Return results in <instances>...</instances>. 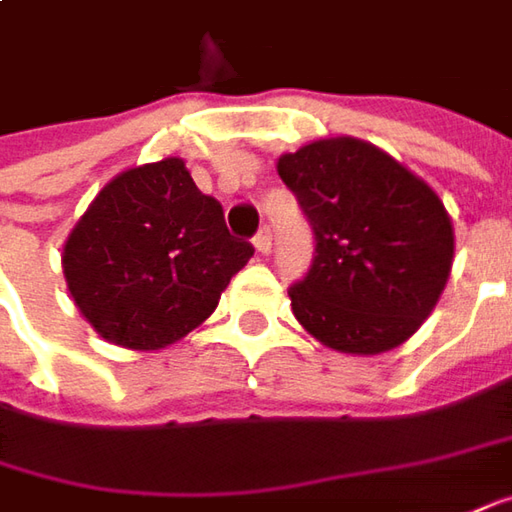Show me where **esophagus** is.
<instances>
[{
    "label": "esophagus",
    "instance_id": "34e87169",
    "mask_svg": "<svg viewBox=\"0 0 512 512\" xmlns=\"http://www.w3.org/2000/svg\"><path fill=\"white\" fill-rule=\"evenodd\" d=\"M255 249L260 255H269V249H272V235H269V229H260V232H257Z\"/></svg>",
    "mask_w": 512,
    "mask_h": 512
}]
</instances>
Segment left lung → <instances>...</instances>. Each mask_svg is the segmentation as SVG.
I'll list each match as a JSON object with an SVG mask.
<instances>
[{
    "label": "left lung",
    "instance_id": "obj_1",
    "mask_svg": "<svg viewBox=\"0 0 512 512\" xmlns=\"http://www.w3.org/2000/svg\"><path fill=\"white\" fill-rule=\"evenodd\" d=\"M317 255L289 291L297 323L340 354L374 357L431 317L453 266V223L431 186L368 141L337 135L277 158Z\"/></svg>",
    "mask_w": 512,
    "mask_h": 512
}]
</instances>
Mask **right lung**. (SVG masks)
I'll list each match as a JSON object with an SVG mask.
<instances>
[{"label": "right lung", "instance_id": "obj_1", "mask_svg": "<svg viewBox=\"0 0 512 512\" xmlns=\"http://www.w3.org/2000/svg\"><path fill=\"white\" fill-rule=\"evenodd\" d=\"M252 255L184 158L169 155L104 184L64 240L62 269L96 334L130 351H158L218 309Z\"/></svg>", "mask_w": 512, "mask_h": 512}]
</instances>
